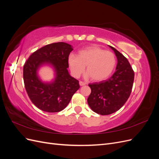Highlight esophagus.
<instances>
[{
  "label": "esophagus",
  "instance_id": "esophagus-1",
  "mask_svg": "<svg viewBox=\"0 0 159 159\" xmlns=\"http://www.w3.org/2000/svg\"><path fill=\"white\" fill-rule=\"evenodd\" d=\"M86 84L85 83V82H84V81H80V85H81V86H83V85H85Z\"/></svg>",
  "mask_w": 159,
  "mask_h": 159
}]
</instances>
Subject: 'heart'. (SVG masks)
I'll list each match as a JSON object with an SVG mask.
<instances>
[{"label": "heart", "instance_id": "b5f03b06", "mask_svg": "<svg viewBox=\"0 0 159 159\" xmlns=\"http://www.w3.org/2000/svg\"><path fill=\"white\" fill-rule=\"evenodd\" d=\"M68 62L72 75L78 78L84 71L85 78L95 81L106 80L112 74L116 66V57L113 52L105 51L96 46H90L81 50L78 56L70 54Z\"/></svg>", "mask_w": 159, "mask_h": 159}]
</instances>
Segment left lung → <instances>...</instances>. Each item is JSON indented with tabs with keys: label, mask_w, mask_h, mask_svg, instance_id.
Returning <instances> with one entry per match:
<instances>
[{
	"label": "left lung",
	"mask_w": 159,
	"mask_h": 159,
	"mask_svg": "<svg viewBox=\"0 0 159 159\" xmlns=\"http://www.w3.org/2000/svg\"><path fill=\"white\" fill-rule=\"evenodd\" d=\"M109 46L117 57L116 70L107 80L89 84L91 91L88 103L94 112L102 115L116 112L126 103L131 93L134 75L126 57L115 48Z\"/></svg>",
	"instance_id": "left-lung-1"
}]
</instances>
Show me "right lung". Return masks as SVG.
<instances>
[{"label": "right lung", "instance_id": "obj_1", "mask_svg": "<svg viewBox=\"0 0 159 159\" xmlns=\"http://www.w3.org/2000/svg\"><path fill=\"white\" fill-rule=\"evenodd\" d=\"M65 42L48 44L33 53L23 68V78L28 97L36 106L46 112H59L67 107L73 95L79 89V81L68 70V57L73 50ZM44 65L54 70L55 78L43 82L38 71Z\"/></svg>", "mask_w": 159, "mask_h": 159}]
</instances>
